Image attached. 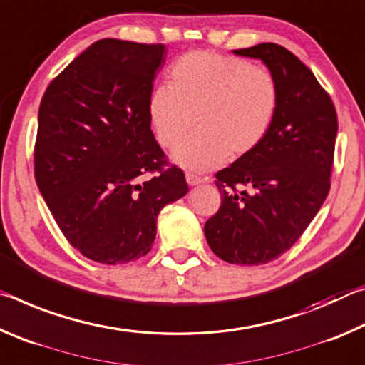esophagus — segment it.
Here are the masks:
<instances>
[{
  "label": "esophagus",
  "instance_id": "1",
  "mask_svg": "<svg viewBox=\"0 0 365 365\" xmlns=\"http://www.w3.org/2000/svg\"><path fill=\"white\" fill-rule=\"evenodd\" d=\"M185 178H187V182L190 187H195V185H200L202 182V177L195 174V172H187V175H185Z\"/></svg>",
  "mask_w": 365,
  "mask_h": 365
}]
</instances>
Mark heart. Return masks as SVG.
<instances>
[{"label":"heart","mask_w":365,"mask_h":365,"mask_svg":"<svg viewBox=\"0 0 365 365\" xmlns=\"http://www.w3.org/2000/svg\"><path fill=\"white\" fill-rule=\"evenodd\" d=\"M170 85L150 96L148 114L164 148H175L195 120L200 128L174 153L177 164L206 170L255 151L280 110V86L267 69L209 51L185 54L170 69Z\"/></svg>","instance_id":"heart-1"}]
</instances>
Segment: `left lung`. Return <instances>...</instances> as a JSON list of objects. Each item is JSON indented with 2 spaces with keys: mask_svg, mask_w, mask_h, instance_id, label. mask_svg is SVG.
<instances>
[{
  "mask_svg": "<svg viewBox=\"0 0 365 365\" xmlns=\"http://www.w3.org/2000/svg\"><path fill=\"white\" fill-rule=\"evenodd\" d=\"M233 53L267 66L280 86V110L255 151L215 174L222 205L205 235L225 262L261 265L292 248L324 205L338 117L311 69L287 48L261 43Z\"/></svg>",
  "mask_w": 365,
  "mask_h": 365,
  "instance_id": "left-lung-1",
  "label": "left lung"
}]
</instances>
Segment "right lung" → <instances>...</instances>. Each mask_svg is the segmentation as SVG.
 Listing matches in <instances>:
<instances>
[{"mask_svg": "<svg viewBox=\"0 0 365 365\" xmlns=\"http://www.w3.org/2000/svg\"><path fill=\"white\" fill-rule=\"evenodd\" d=\"M164 61V45L104 38L41 98L35 180L67 242L91 261L114 265L145 256L160 209L188 193L148 114Z\"/></svg>", "mask_w": 365, "mask_h": 365, "instance_id": "right-lung-1", "label": "right lung"}]
</instances>
